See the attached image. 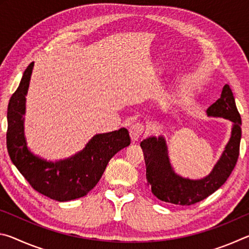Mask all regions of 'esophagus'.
Instances as JSON below:
<instances>
[{"label":"esophagus","mask_w":249,"mask_h":249,"mask_svg":"<svg viewBox=\"0 0 249 249\" xmlns=\"http://www.w3.org/2000/svg\"><path fill=\"white\" fill-rule=\"evenodd\" d=\"M142 132H144V125L141 123H135L129 127V135L133 142H137L140 140Z\"/></svg>","instance_id":"obj_1"}]
</instances>
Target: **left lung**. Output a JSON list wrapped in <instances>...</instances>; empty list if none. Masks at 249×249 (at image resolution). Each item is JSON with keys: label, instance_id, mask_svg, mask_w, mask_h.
<instances>
[{"label": "left lung", "instance_id": "8db88e82", "mask_svg": "<svg viewBox=\"0 0 249 249\" xmlns=\"http://www.w3.org/2000/svg\"><path fill=\"white\" fill-rule=\"evenodd\" d=\"M208 116L222 117L233 123L231 138L221 158L209 176L191 180L177 175L171 167L163 136H151L141 142L146 163L147 185L159 200L177 205H191L204 200L225 183L237 162L242 137V120L229 84L223 88L221 98L206 109Z\"/></svg>", "mask_w": 249, "mask_h": 249}]
</instances>
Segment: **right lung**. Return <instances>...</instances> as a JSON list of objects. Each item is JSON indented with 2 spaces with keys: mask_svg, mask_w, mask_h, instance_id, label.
<instances>
[{
  "mask_svg": "<svg viewBox=\"0 0 249 249\" xmlns=\"http://www.w3.org/2000/svg\"><path fill=\"white\" fill-rule=\"evenodd\" d=\"M34 62L29 65L8 102L6 146L12 162L37 192L50 199L66 202L88 195L102 177L113 156L130 144L128 130L96 134L74 156L47 161L28 149L24 136L26 94Z\"/></svg>",
  "mask_w": 249,
  "mask_h": 249,
  "instance_id": "add662e5",
  "label": "right lung"
}]
</instances>
